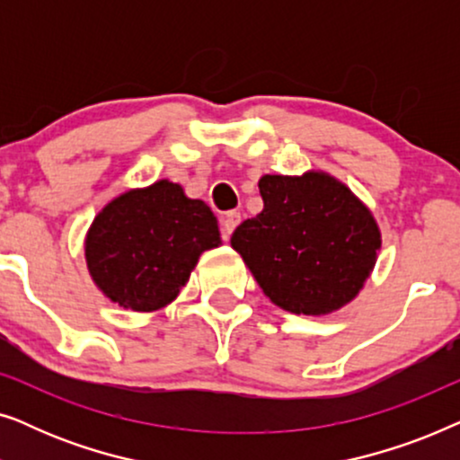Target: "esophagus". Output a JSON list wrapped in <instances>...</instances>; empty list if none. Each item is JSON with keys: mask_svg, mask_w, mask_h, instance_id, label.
<instances>
[{"mask_svg": "<svg viewBox=\"0 0 460 460\" xmlns=\"http://www.w3.org/2000/svg\"><path fill=\"white\" fill-rule=\"evenodd\" d=\"M241 224V213L238 211H228L222 219V230H224V241H228L232 232L236 230V226Z\"/></svg>", "mask_w": 460, "mask_h": 460, "instance_id": "obj_1", "label": "esophagus"}]
</instances>
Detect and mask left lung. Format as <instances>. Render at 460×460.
I'll use <instances>...</instances> for the list:
<instances>
[{"label":"left lung","instance_id":"1","mask_svg":"<svg viewBox=\"0 0 460 460\" xmlns=\"http://www.w3.org/2000/svg\"><path fill=\"white\" fill-rule=\"evenodd\" d=\"M263 209L232 234L270 301L324 316L349 304L373 272L381 232L368 207L324 172L263 175Z\"/></svg>","mask_w":460,"mask_h":460}]
</instances>
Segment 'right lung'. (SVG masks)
Segmentation results:
<instances>
[{
    "label": "right lung",
    "instance_id": "right-lung-1",
    "mask_svg": "<svg viewBox=\"0 0 460 460\" xmlns=\"http://www.w3.org/2000/svg\"><path fill=\"white\" fill-rule=\"evenodd\" d=\"M217 219L203 200L159 180L112 199L85 236L93 282L112 304L155 312L180 295L203 251L219 247Z\"/></svg>",
    "mask_w": 460,
    "mask_h": 460
}]
</instances>
